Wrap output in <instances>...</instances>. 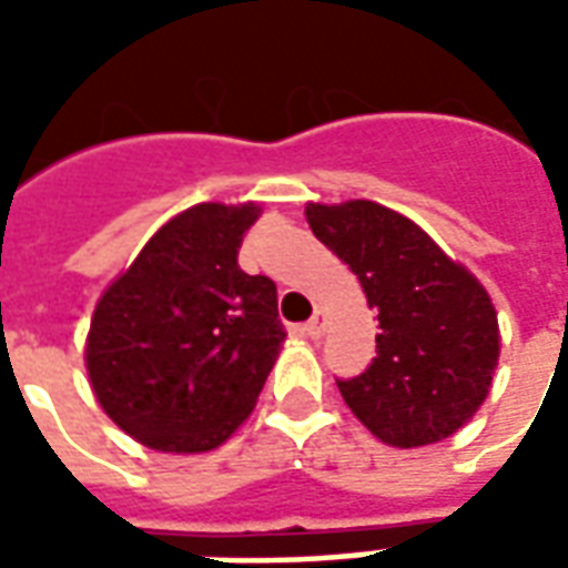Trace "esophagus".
Returning a JSON list of instances; mask_svg holds the SVG:
<instances>
[{
	"instance_id": "1",
	"label": "esophagus",
	"mask_w": 568,
	"mask_h": 568,
	"mask_svg": "<svg viewBox=\"0 0 568 568\" xmlns=\"http://www.w3.org/2000/svg\"><path fill=\"white\" fill-rule=\"evenodd\" d=\"M322 328H325V316H322V313H316V316H313V320L304 325V332H307L313 341H316V337H322Z\"/></svg>"
}]
</instances>
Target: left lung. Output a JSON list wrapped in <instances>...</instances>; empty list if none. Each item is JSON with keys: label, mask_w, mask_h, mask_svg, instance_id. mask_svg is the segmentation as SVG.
Instances as JSON below:
<instances>
[{"label": "left lung", "mask_w": 568, "mask_h": 568, "mask_svg": "<svg viewBox=\"0 0 568 568\" xmlns=\"http://www.w3.org/2000/svg\"><path fill=\"white\" fill-rule=\"evenodd\" d=\"M307 222L356 273L381 322L365 374L337 381L349 410L393 447L453 435L487 398L499 362V322L484 285L381 203H310Z\"/></svg>", "instance_id": "1"}]
</instances>
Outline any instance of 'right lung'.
<instances>
[{"label": "right lung", "mask_w": 568, "mask_h": 568, "mask_svg": "<svg viewBox=\"0 0 568 568\" xmlns=\"http://www.w3.org/2000/svg\"><path fill=\"white\" fill-rule=\"evenodd\" d=\"M255 203H200L151 236L93 310L88 374L145 447L203 453L231 438L285 341L271 276L240 264Z\"/></svg>", "instance_id": "1"}]
</instances>
